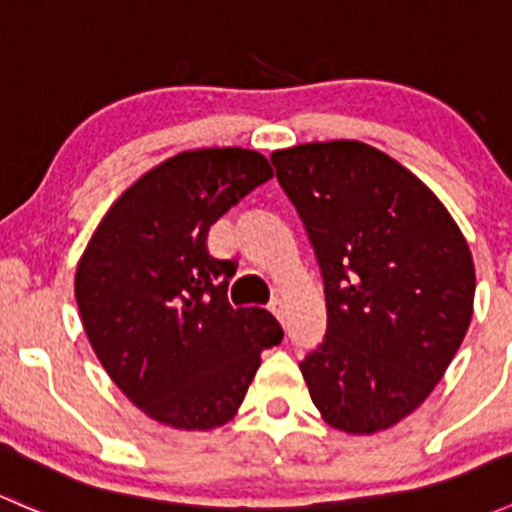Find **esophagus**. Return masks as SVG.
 Wrapping results in <instances>:
<instances>
[{"label":"esophagus","mask_w":512,"mask_h":512,"mask_svg":"<svg viewBox=\"0 0 512 512\" xmlns=\"http://www.w3.org/2000/svg\"><path fill=\"white\" fill-rule=\"evenodd\" d=\"M285 309H287V307H285V302H282L280 297H275V299H272V302H270V312L275 314L277 319L285 317Z\"/></svg>","instance_id":"obj_1"}]
</instances>
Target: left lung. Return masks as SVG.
Masks as SVG:
<instances>
[{"mask_svg": "<svg viewBox=\"0 0 512 512\" xmlns=\"http://www.w3.org/2000/svg\"><path fill=\"white\" fill-rule=\"evenodd\" d=\"M270 160L324 280L327 334L299 364L309 396L337 431H386L428 399L466 337V237L426 183L366 143H302Z\"/></svg>", "mask_w": 512, "mask_h": 512, "instance_id": "8db88e82", "label": "left lung"}]
</instances>
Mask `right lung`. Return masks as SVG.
<instances>
[{
    "label": "right lung",
    "instance_id": "1",
    "mask_svg": "<svg viewBox=\"0 0 512 512\" xmlns=\"http://www.w3.org/2000/svg\"><path fill=\"white\" fill-rule=\"evenodd\" d=\"M247 148L163 160L108 208L76 267L91 347L133 406L178 431H210L240 409L260 354L282 342L267 309L232 307L235 262L208 252V230L272 178Z\"/></svg>",
    "mask_w": 512,
    "mask_h": 512
}]
</instances>
